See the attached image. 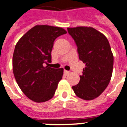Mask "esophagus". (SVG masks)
I'll use <instances>...</instances> for the list:
<instances>
[{
  "instance_id": "1",
  "label": "esophagus",
  "mask_w": 127,
  "mask_h": 127,
  "mask_svg": "<svg viewBox=\"0 0 127 127\" xmlns=\"http://www.w3.org/2000/svg\"><path fill=\"white\" fill-rule=\"evenodd\" d=\"M64 74H65L66 75H67L68 74H69V71H66V70H64Z\"/></svg>"
}]
</instances>
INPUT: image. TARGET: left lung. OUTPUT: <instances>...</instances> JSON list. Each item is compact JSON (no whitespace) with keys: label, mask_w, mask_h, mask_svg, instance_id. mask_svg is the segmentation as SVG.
I'll list each match as a JSON object with an SVG mask.
<instances>
[{"label":"left lung","mask_w":127,"mask_h":127,"mask_svg":"<svg viewBox=\"0 0 127 127\" xmlns=\"http://www.w3.org/2000/svg\"><path fill=\"white\" fill-rule=\"evenodd\" d=\"M77 46L79 60L85 64L77 85L73 86L77 97L92 100L108 85L113 70L114 57L108 40L90 27L67 28Z\"/></svg>","instance_id":"1"}]
</instances>
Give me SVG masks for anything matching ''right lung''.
<instances>
[{"label": "right lung", "instance_id": "add662e5", "mask_svg": "<svg viewBox=\"0 0 127 127\" xmlns=\"http://www.w3.org/2000/svg\"><path fill=\"white\" fill-rule=\"evenodd\" d=\"M66 33L61 28L35 25L21 37L13 56L16 81L23 94L35 102H44L54 96L63 68L44 66L51 62L54 40Z\"/></svg>", "mask_w": 127, "mask_h": 127}]
</instances>
